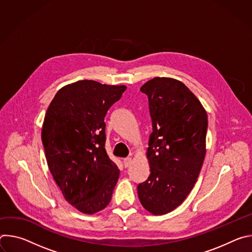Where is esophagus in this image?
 Here are the masks:
<instances>
[{
	"mask_svg": "<svg viewBox=\"0 0 252 252\" xmlns=\"http://www.w3.org/2000/svg\"><path fill=\"white\" fill-rule=\"evenodd\" d=\"M131 158H125L124 159V165H125V167H128L130 164H131Z\"/></svg>",
	"mask_w": 252,
	"mask_h": 252,
	"instance_id": "obj_1",
	"label": "esophagus"
}]
</instances>
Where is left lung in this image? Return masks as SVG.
<instances>
[{
	"instance_id": "left-lung-1",
	"label": "left lung",
	"mask_w": 252,
	"mask_h": 252,
	"mask_svg": "<svg viewBox=\"0 0 252 252\" xmlns=\"http://www.w3.org/2000/svg\"><path fill=\"white\" fill-rule=\"evenodd\" d=\"M140 91L149 96L153 132L147 151L151 173L137 194L143 208L162 215L181 205L197 181L206 153L207 114L178 80L157 77Z\"/></svg>"
}]
</instances>
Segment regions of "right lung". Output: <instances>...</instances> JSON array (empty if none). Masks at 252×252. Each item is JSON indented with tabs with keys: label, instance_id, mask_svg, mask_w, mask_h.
I'll return each mask as SVG.
<instances>
[{
	"label": "right lung",
	"instance_id": "1",
	"mask_svg": "<svg viewBox=\"0 0 252 252\" xmlns=\"http://www.w3.org/2000/svg\"><path fill=\"white\" fill-rule=\"evenodd\" d=\"M126 86L78 81L51 101L42 128L49 169L64 199L79 211L96 213L110 203L120 170L104 150V117Z\"/></svg>",
	"mask_w": 252,
	"mask_h": 252
}]
</instances>
